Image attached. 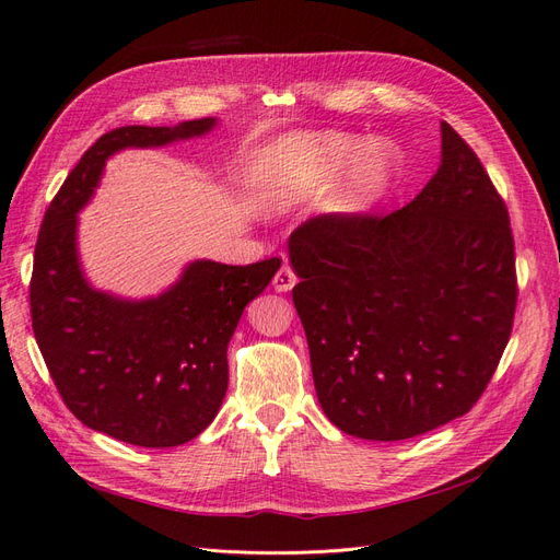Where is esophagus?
<instances>
[{
	"label": "esophagus",
	"mask_w": 560,
	"mask_h": 560,
	"mask_svg": "<svg viewBox=\"0 0 560 560\" xmlns=\"http://www.w3.org/2000/svg\"><path fill=\"white\" fill-rule=\"evenodd\" d=\"M294 284H296V276H294V270L290 266H282L278 273L273 276L276 292H290Z\"/></svg>",
	"instance_id": "obj_1"
}]
</instances>
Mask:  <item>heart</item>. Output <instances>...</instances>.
<instances>
[{"instance_id": "obj_1", "label": "heart", "mask_w": 560, "mask_h": 560, "mask_svg": "<svg viewBox=\"0 0 560 560\" xmlns=\"http://www.w3.org/2000/svg\"><path fill=\"white\" fill-rule=\"evenodd\" d=\"M352 163L343 184V208L376 202L399 171V151L387 140L348 132H299L270 144L254 165V184L270 202L311 198Z\"/></svg>"}]
</instances>
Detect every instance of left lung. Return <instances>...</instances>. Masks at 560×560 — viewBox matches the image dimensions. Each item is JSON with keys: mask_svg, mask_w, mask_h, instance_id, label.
I'll return each instance as SVG.
<instances>
[{"mask_svg": "<svg viewBox=\"0 0 560 560\" xmlns=\"http://www.w3.org/2000/svg\"><path fill=\"white\" fill-rule=\"evenodd\" d=\"M292 290L322 411L346 434L401 442L465 416L512 336L510 212L442 121V165L389 214H319L290 235Z\"/></svg>", "mask_w": 560, "mask_h": 560, "instance_id": "1", "label": "left lung"}]
</instances>
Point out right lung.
Segmentation results:
<instances>
[{"instance_id":"add662e5","label":"right lung","mask_w":560,"mask_h":560,"mask_svg":"<svg viewBox=\"0 0 560 560\" xmlns=\"http://www.w3.org/2000/svg\"><path fill=\"white\" fill-rule=\"evenodd\" d=\"M214 124L208 116L105 132L67 175L39 229L30 313L48 374L83 425L132 446H179L214 420L229 387L231 336L280 259L249 266L200 259L154 299H118L83 278L77 212L116 151L198 138Z\"/></svg>"}]
</instances>
